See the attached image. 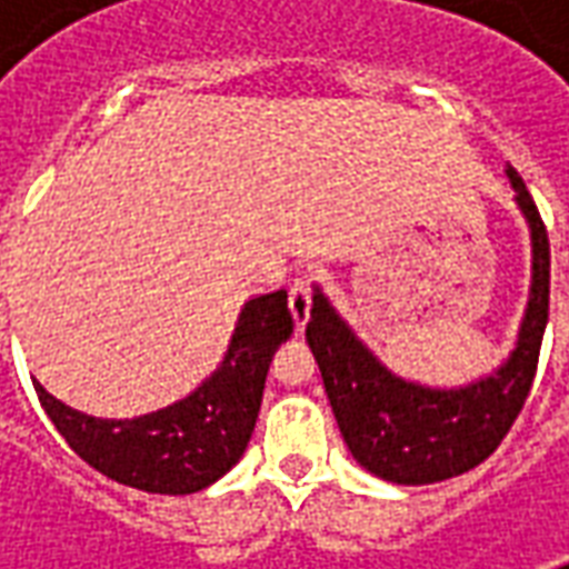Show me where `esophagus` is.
I'll return each instance as SVG.
<instances>
[{
	"label": "esophagus",
	"instance_id": "34e87169",
	"mask_svg": "<svg viewBox=\"0 0 569 569\" xmlns=\"http://www.w3.org/2000/svg\"><path fill=\"white\" fill-rule=\"evenodd\" d=\"M289 313L296 320V329H305V322L310 317V280L298 277L296 283L289 286Z\"/></svg>",
	"mask_w": 569,
	"mask_h": 569
}]
</instances>
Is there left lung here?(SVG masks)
<instances>
[{
	"instance_id": "8db88e82",
	"label": "left lung",
	"mask_w": 569,
	"mask_h": 569,
	"mask_svg": "<svg viewBox=\"0 0 569 569\" xmlns=\"http://www.w3.org/2000/svg\"><path fill=\"white\" fill-rule=\"evenodd\" d=\"M525 212L533 247V280L518 345L488 378L466 387H423L383 366L359 341L320 289L313 292L308 335L326 396L347 448L362 469L393 485H432L485 463L521 415L537 375L549 322V234L525 179L506 170Z\"/></svg>"
}]
</instances>
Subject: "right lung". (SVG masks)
<instances>
[{
    "instance_id": "right-lung-1",
    "label": "right lung",
    "mask_w": 569,
    "mask_h": 569,
    "mask_svg": "<svg viewBox=\"0 0 569 569\" xmlns=\"http://www.w3.org/2000/svg\"><path fill=\"white\" fill-rule=\"evenodd\" d=\"M292 335L286 289L252 298L237 317L228 353L194 393L142 418L81 415L32 381L44 415L81 460L118 485L146 493H194L243 457L259 418L277 347Z\"/></svg>"
}]
</instances>
